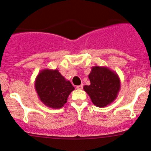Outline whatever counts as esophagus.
<instances>
[{"instance_id":"34e87169","label":"esophagus","mask_w":151,"mask_h":151,"mask_svg":"<svg viewBox=\"0 0 151 151\" xmlns=\"http://www.w3.org/2000/svg\"><path fill=\"white\" fill-rule=\"evenodd\" d=\"M77 89H83V84H81V85H79V86H77Z\"/></svg>"}]
</instances>
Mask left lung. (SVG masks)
Returning a JSON list of instances; mask_svg holds the SVG:
<instances>
[{
    "mask_svg": "<svg viewBox=\"0 0 151 151\" xmlns=\"http://www.w3.org/2000/svg\"><path fill=\"white\" fill-rule=\"evenodd\" d=\"M90 85L84 90L91 101L98 107H105L116 99L121 88V81L114 71L107 67L94 66L89 74Z\"/></svg>",
    "mask_w": 151,
    "mask_h": 151,
    "instance_id": "1",
    "label": "left lung"
}]
</instances>
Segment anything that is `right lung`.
<instances>
[{
  "label": "right lung",
  "mask_w": 151,
  "mask_h": 151,
  "mask_svg": "<svg viewBox=\"0 0 151 151\" xmlns=\"http://www.w3.org/2000/svg\"><path fill=\"white\" fill-rule=\"evenodd\" d=\"M35 88L43 104L52 109H60L67 103L74 87L58 70L44 69L36 77Z\"/></svg>",
  "instance_id": "1"
}]
</instances>
